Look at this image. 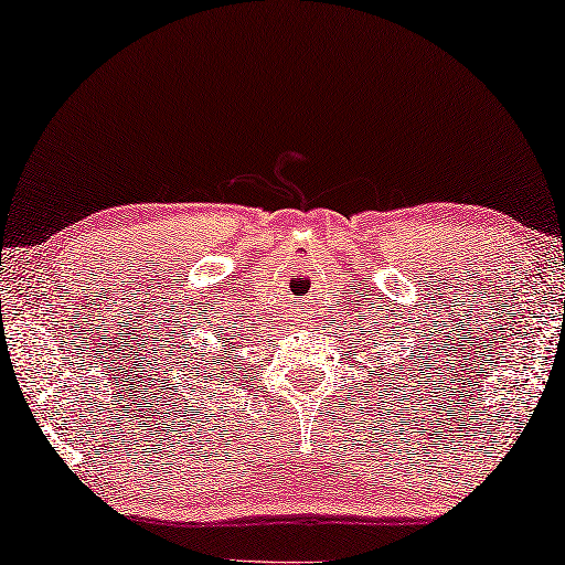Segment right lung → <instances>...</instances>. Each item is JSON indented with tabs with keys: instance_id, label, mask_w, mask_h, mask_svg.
Instances as JSON below:
<instances>
[{
	"instance_id": "1",
	"label": "right lung",
	"mask_w": 565,
	"mask_h": 565,
	"mask_svg": "<svg viewBox=\"0 0 565 565\" xmlns=\"http://www.w3.org/2000/svg\"><path fill=\"white\" fill-rule=\"evenodd\" d=\"M220 343H222V340H217V345ZM227 343H230V338H227ZM230 345H233V343H230ZM217 353H225L227 355V345L222 348V350H212V355H217ZM202 355H205V360H202V383H207L212 373H215V377H220L222 373H225V367H217V365H225L227 360H220V363H217V358H207V353H202ZM217 369L221 370L220 374L216 373Z\"/></svg>"
}]
</instances>
